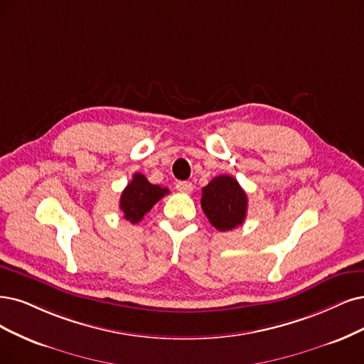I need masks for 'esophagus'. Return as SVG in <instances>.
<instances>
[{
    "label": "esophagus",
    "instance_id": "1",
    "mask_svg": "<svg viewBox=\"0 0 364 364\" xmlns=\"http://www.w3.org/2000/svg\"><path fill=\"white\" fill-rule=\"evenodd\" d=\"M175 187H177V191L181 193H191L193 191V184L191 181H178Z\"/></svg>",
    "mask_w": 364,
    "mask_h": 364
}]
</instances>
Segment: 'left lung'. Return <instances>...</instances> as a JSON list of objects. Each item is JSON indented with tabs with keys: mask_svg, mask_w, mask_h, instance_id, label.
Masks as SVG:
<instances>
[{
	"mask_svg": "<svg viewBox=\"0 0 364 364\" xmlns=\"http://www.w3.org/2000/svg\"><path fill=\"white\" fill-rule=\"evenodd\" d=\"M200 207L218 231H231L246 219L247 195L234 177L219 175L203 189Z\"/></svg>",
	"mask_w": 364,
	"mask_h": 364,
	"instance_id": "8db88e82",
	"label": "left lung"
}]
</instances>
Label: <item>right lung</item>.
Segmentation results:
<instances>
[{"label":"right lung","mask_w":364,"mask_h":364,"mask_svg":"<svg viewBox=\"0 0 364 364\" xmlns=\"http://www.w3.org/2000/svg\"><path fill=\"white\" fill-rule=\"evenodd\" d=\"M169 191L166 187L151 184L145 178V175L136 172L133 173L132 181L119 198V210L123 211L124 219L130 223H138L144 219L157 200H160Z\"/></svg>","instance_id":"add662e5"}]
</instances>
